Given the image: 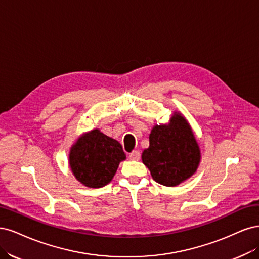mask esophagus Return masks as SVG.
I'll return each mask as SVG.
<instances>
[{
  "label": "esophagus",
  "instance_id": "1",
  "mask_svg": "<svg viewBox=\"0 0 259 259\" xmlns=\"http://www.w3.org/2000/svg\"><path fill=\"white\" fill-rule=\"evenodd\" d=\"M140 157H141V154L139 151H133L129 154V158L131 160H139Z\"/></svg>",
  "mask_w": 259,
  "mask_h": 259
}]
</instances>
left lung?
I'll list each match as a JSON object with an SVG mask.
<instances>
[{"mask_svg":"<svg viewBox=\"0 0 259 259\" xmlns=\"http://www.w3.org/2000/svg\"><path fill=\"white\" fill-rule=\"evenodd\" d=\"M201 153L193 130L181 113L174 112L168 124H156L142 161L152 178L168 187L178 186L195 174Z\"/></svg>","mask_w":259,"mask_h":259,"instance_id":"obj_1","label":"left lung"}]
</instances>
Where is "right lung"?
Returning <instances> with one entry per match:
<instances>
[{
  "mask_svg": "<svg viewBox=\"0 0 259 259\" xmlns=\"http://www.w3.org/2000/svg\"><path fill=\"white\" fill-rule=\"evenodd\" d=\"M126 154L118 141L99 129L82 135L69 154L71 170L78 182L90 188H100L112 181Z\"/></svg>",
  "mask_w": 259,
  "mask_h": 259,
  "instance_id": "add662e5",
  "label": "right lung"
}]
</instances>
